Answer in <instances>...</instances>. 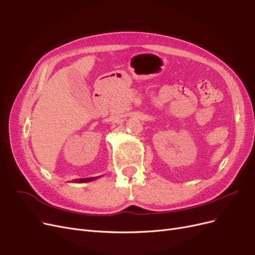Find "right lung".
I'll use <instances>...</instances> for the list:
<instances>
[{
    "instance_id": "obj_1",
    "label": "right lung",
    "mask_w": 255,
    "mask_h": 255,
    "mask_svg": "<svg viewBox=\"0 0 255 255\" xmlns=\"http://www.w3.org/2000/svg\"><path fill=\"white\" fill-rule=\"evenodd\" d=\"M98 176L96 177H88V179H78V180H74L75 183H87V182H90V181H94V180H97Z\"/></svg>"
}]
</instances>
